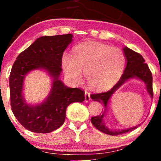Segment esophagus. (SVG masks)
<instances>
[{
    "label": "esophagus",
    "mask_w": 161,
    "mask_h": 161,
    "mask_svg": "<svg viewBox=\"0 0 161 161\" xmlns=\"http://www.w3.org/2000/svg\"><path fill=\"white\" fill-rule=\"evenodd\" d=\"M91 100V97H90V94L88 92H85V101L86 102H88V101Z\"/></svg>",
    "instance_id": "34e87169"
}]
</instances>
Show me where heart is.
<instances>
[{
    "instance_id": "heart-1",
    "label": "heart",
    "mask_w": 161,
    "mask_h": 161,
    "mask_svg": "<svg viewBox=\"0 0 161 161\" xmlns=\"http://www.w3.org/2000/svg\"><path fill=\"white\" fill-rule=\"evenodd\" d=\"M61 64L66 75L73 83H80L84 71L88 85L93 89L101 90L119 80L125 68V57L117 47L86 42L75 47L73 57L64 53Z\"/></svg>"
}]
</instances>
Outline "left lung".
Wrapping results in <instances>:
<instances>
[{"label": "left lung", "mask_w": 161, "mask_h": 161, "mask_svg": "<svg viewBox=\"0 0 161 161\" xmlns=\"http://www.w3.org/2000/svg\"><path fill=\"white\" fill-rule=\"evenodd\" d=\"M123 53L125 57V61L126 65L119 80L116 83L115 86L110 88L109 91L101 93L93 94L91 95V98L95 101H98L104 105V111L101 115H98L92 117V123L96 129H98L101 132L105 134L110 135V136H118L125 133V132H131L139 126V125L136 126L130 127L128 129H111L105 125L104 117L106 116L107 110H108V102L110 97H112L113 94L119 88L123 86L125 82L132 79H138L141 80L145 84L146 89L147 93L153 97V88H152V74L149 69L148 66L145 63L143 57L140 53H136V51L129 49V47H125L123 48Z\"/></svg>", "instance_id": "obj_1"}]
</instances>
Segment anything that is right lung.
Wrapping results in <instances>:
<instances>
[{
    "mask_svg": "<svg viewBox=\"0 0 161 161\" xmlns=\"http://www.w3.org/2000/svg\"><path fill=\"white\" fill-rule=\"evenodd\" d=\"M73 35L42 36L16 57L11 69L10 84L11 109L20 124L36 133H49L64 124L66 108L73 102L82 103L85 93L69 88L60 79L64 51L73 42ZM44 70L51 77L52 88L42 103L29 104L24 98L25 76L33 70Z\"/></svg>",
    "mask_w": 161,
    "mask_h": 161,
    "instance_id": "add662e5",
    "label": "right lung"
}]
</instances>
